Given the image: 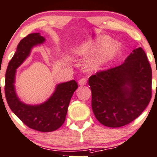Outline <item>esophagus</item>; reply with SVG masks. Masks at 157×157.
I'll use <instances>...</instances> for the list:
<instances>
[{
    "label": "esophagus",
    "instance_id": "esophagus-1",
    "mask_svg": "<svg viewBox=\"0 0 157 157\" xmlns=\"http://www.w3.org/2000/svg\"><path fill=\"white\" fill-rule=\"evenodd\" d=\"M78 84L80 85H85L86 84H87V79H86L85 78H81L80 80H79Z\"/></svg>",
    "mask_w": 157,
    "mask_h": 157
}]
</instances>
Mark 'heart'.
<instances>
[{
    "label": "heart",
    "instance_id": "b5f03b06",
    "mask_svg": "<svg viewBox=\"0 0 157 157\" xmlns=\"http://www.w3.org/2000/svg\"><path fill=\"white\" fill-rule=\"evenodd\" d=\"M108 36H98L89 40L79 45L75 50V54L82 58H87L86 67L90 72H97L102 70L109 61L113 60L121 52L122 45L118 42H110Z\"/></svg>",
    "mask_w": 157,
    "mask_h": 157
}]
</instances>
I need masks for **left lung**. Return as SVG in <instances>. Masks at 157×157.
Listing matches in <instances>:
<instances>
[{
	"mask_svg": "<svg viewBox=\"0 0 157 157\" xmlns=\"http://www.w3.org/2000/svg\"><path fill=\"white\" fill-rule=\"evenodd\" d=\"M96 118L108 127H121L137 118L152 95V70L144 50L132 52L118 67L88 79Z\"/></svg>",
	"mask_w": 157,
	"mask_h": 157,
	"instance_id": "8db88e82",
	"label": "left lung"
}]
</instances>
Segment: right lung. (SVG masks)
I'll return each instance as SVG.
<instances>
[{"label":"right lung","mask_w":157,"mask_h":157,"mask_svg":"<svg viewBox=\"0 0 157 157\" xmlns=\"http://www.w3.org/2000/svg\"><path fill=\"white\" fill-rule=\"evenodd\" d=\"M45 40L40 33H33L19 42L6 69L5 96L12 112L25 125L40 132H52L64 123L70 99L78 87L76 82L71 80L58 84L51 97L40 105H28L21 102L15 89L16 69L28 58L32 48L43 44Z\"/></svg>","instance_id":"obj_1"}]
</instances>
